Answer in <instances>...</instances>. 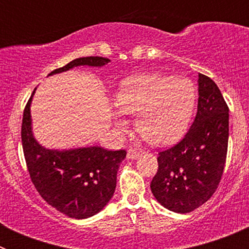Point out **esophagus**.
<instances>
[{
	"mask_svg": "<svg viewBox=\"0 0 249 249\" xmlns=\"http://www.w3.org/2000/svg\"><path fill=\"white\" fill-rule=\"evenodd\" d=\"M140 157V153H138L136 149H128L127 151V158L128 160H136V158Z\"/></svg>",
	"mask_w": 249,
	"mask_h": 249,
	"instance_id": "1",
	"label": "esophagus"
}]
</instances>
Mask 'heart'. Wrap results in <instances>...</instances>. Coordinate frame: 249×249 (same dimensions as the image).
Masks as SVG:
<instances>
[{
    "instance_id": "1",
    "label": "heart",
    "mask_w": 249,
    "mask_h": 249,
    "mask_svg": "<svg viewBox=\"0 0 249 249\" xmlns=\"http://www.w3.org/2000/svg\"><path fill=\"white\" fill-rule=\"evenodd\" d=\"M120 112L135 116L138 135L155 146H167L183 136L196 106V89L186 77L142 73L122 82L116 94ZM114 124L124 127L116 114Z\"/></svg>"
}]
</instances>
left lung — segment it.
Returning <instances> with one entry per match:
<instances>
[{"label": "left lung", "mask_w": 249, "mask_h": 249, "mask_svg": "<svg viewBox=\"0 0 249 249\" xmlns=\"http://www.w3.org/2000/svg\"><path fill=\"white\" fill-rule=\"evenodd\" d=\"M228 111L217 85L199 73L197 114L190 131L179 143L158 153L151 191L164 208L192 212L215 192L227 157Z\"/></svg>", "instance_id": "1"}]
</instances>
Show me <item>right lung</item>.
Listing matches in <instances>:
<instances>
[{
	"label": "right lung",
	"mask_w": 249,
	"mask_h": 249,
	"mask_svg": "<svg viewBox=\"0 0 249 249\" xmlns=\"http://www.w3.org/2000/svg\"><path fill=\"white\" fill-rule=\"evenodd\" d=\"M108 62L111 61L105 57H81L48 76L78 66L102 67ZM35 91L26 105L21 129L31 181L41 197L63 214L76 219L92 217L112 198L117 183V171L127 152L108 151L100 146L71 149H50L41 146L32 132L31 103Z\"/></svg>",
	"instance_id": "obj_1"
}]
</instances>
